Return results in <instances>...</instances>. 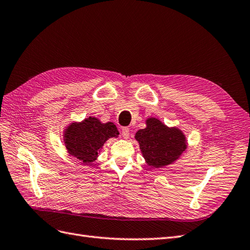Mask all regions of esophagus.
Wrapping results in <instances>:
<instances>
[{
    "label": "esophagus",
    "instance_id": "obj_1",
    "mask_svg": "<svg viewBox=\"0 0 250 250\" xmlns=\"http://www.w3.org/2000/svg\"><path fill=\"white\" fill-rule=\"evenodd\" d=\"M121 136H123L124 139H127L130 137L129 127H123V129H121Z\"/></svg>",
    "mask_w": 250,
    "mask_h": 250
}]
</instances>
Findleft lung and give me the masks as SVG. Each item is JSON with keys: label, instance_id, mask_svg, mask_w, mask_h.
<instances>
[{"label": "left lung", "instance_id": "1", "mask_svg": "<svg viewBox=\"0 0 250 250\" xmlns=\"http://www.w3.org/2000/svg\"><path fill=\"white\" fill-rule=\"evenodd\" d=\"M146 125L135 134V139L147 166L158 168L172 165L185 152L187 137L180 129L169 127L154 117L147 118Z\"/></svg>", "mask_w": 250, "mask_h": 250}]
</instances>
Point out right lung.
Segmentation results:
<instances>
[{
  "label": "right lung",
  "mask_w": 250,
  "mask_h": 250,
  "mask_svg": "<svg viewBox=\"0 0 250 250\" xmlns=\"http://www.w3.org/2000/svg\"><path fill=\"white\" fill-rule=\"evenodd\" d=\"M119 132L113 123L103 124L96 117L84 118L81 123L70 124L63 132V144L69 155L84 165L94 162L109 138H117Z\"/></svg>",
  "instance_id": "right-lung-1"
}]
</instances>
